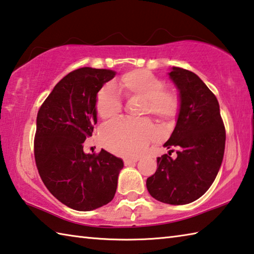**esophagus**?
I'll use <instances>...</instances> for the list:
<instances>
[{
  "label": "esophagus",
  "instance_id": "esophagus-1",
  "mask_svg": "<svg viewBox=\"0 0 254 254\" xmlns=\"http://www.w3.org/2000/svg\"><path fill=\"white\" fill-rule=\"evenodd\" d=\"M136 162H137V159H124V165H126V167L135 164Z\"/></svg>",
  "mask_w": 254,
  "mask_h": 254
}]
</instances>
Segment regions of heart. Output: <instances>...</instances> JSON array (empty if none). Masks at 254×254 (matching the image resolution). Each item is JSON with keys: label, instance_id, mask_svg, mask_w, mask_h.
<instances>
[{"label": "heart", "instance_id": "b5f03b06", "mask_svg": "<svg viewBox=\"0 0 254 254\" xmlns=\"http://www.w3.org/2000/svg\"><path fill=\"white\" fill-rule=\"evenodd\" d=\"M117 92L127 98L143 99L142 114L150 113L160 120L174 118L179 111V98L171 90L164 89L160 77L145 70L124 73L111 86H104L96 95V112L103 119L114 118L121 111V100ZM156 130L146 120L131 121L119 119L105 124L101 130V140L110 151L123 156L141 154Z\"/></svg>", "mask_w": 254, "mask_h": 254}]
</instances>
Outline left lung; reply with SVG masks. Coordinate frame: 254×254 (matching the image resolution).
<instances>
[{
  "label": "left lung",
  "mask_w": 254,
  "mask_h": 254,
  "mask_svg": "<svg viewBox=\"0 0 254 254\" xmlns=\"http://www.w3.org/2000/svg\"><path fill=\"white\" fill-rule=\"evenodd\" d=\"M179 92L177 124L163 146L177 150L156 159L158 169L146 180L155 200L167 204H188L209 190L224 154L225 130L215 95L195 73L172 66L168 73Z\"/></svg>",
  "instance_id": "obj_1"
}]
</instances>
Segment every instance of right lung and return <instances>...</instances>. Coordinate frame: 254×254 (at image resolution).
<instances>
[{"label":"right lung","instance_id":"add662e5","mask_svg":"<svg viewBox=\"0 0 254 254\" xmlns=\"http://www.w3.org/2000/svg\"><path fill=\"white\" fill-rule=\"evenodd\" d=\"M117 74L107 68L81 67L60 81L36 117L34 155L40 177L63 204L92 211L111 202L122 159L101 150L84 153L83 143L98 122L96 95Z\"/></svg>","mask_w":254,"mask_h":254}]
</instances>
